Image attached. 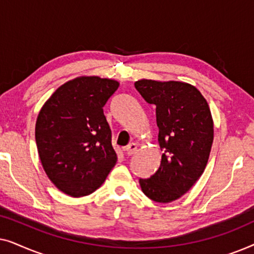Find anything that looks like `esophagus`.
<instances>
[{"mask_svg": "<svg viewBox=\"0 0 254 254\" xmlns=\"http://www.w3.org/2000/svg\"><path fill=\"white\" fill-rule=\"evenodd\" d=\"M136 150H137V145L135 143H129L126 148H125V152H126L127 156H131L133 154H135Z\"/></svg>", "mask_w": 254, "mask_h": 254, "instance_id": "obj_1", "label": "esophagus"}]
</instances>
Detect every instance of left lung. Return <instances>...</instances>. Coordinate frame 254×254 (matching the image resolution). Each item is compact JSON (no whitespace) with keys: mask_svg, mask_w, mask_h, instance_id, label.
Returning a JSON list of instances; mask_svg holds the SVG:
<instances>
[{"mask_svg":"<svg viewBox=\"0 0 254 254\" xmlns=\"http://www.w3.org/2000/svg\"><path fill=\"white\" fill-rule=\"evenodd\" d=\"M135 89L156 106L161 165L150 178L140 179L145 195L171 202L190 190L209 158L214 124L207 100L195 86L184 82L140 79Z\"/></svg>","mask_w":254,"mask_h":254,"instance_id":"obj_1","label":"left lung"}]
</instances>
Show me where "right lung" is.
Returning a JSON list of instances; mask_svg holds the SVG:
<instances>
[{
    "mask_svg": "<svg viewBox=\"0 0 254 254\" xmlns=\"http://www.w3.org/2000/svg\"><path fill=\"white\" fill-rule=\"evenodd\" d=\"M119 88L113 79L83 76L61 85L40 110L36 142L51 182L68 195L95 192L117 163L104 106Z\"/></svg>",
    "mask_w": 254,
    "mask_h": 254,
    "instance_id": "obj_1",
    "label": "right lung"
}]
</instances>
